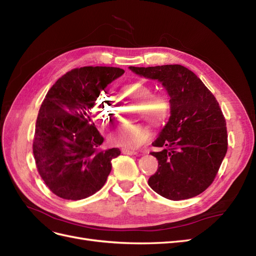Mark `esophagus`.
<instances>
[{
	"label": "esophagus",
	"mask_w": 256,
	"mask_h": 256,
	"mask_svg": "<svg viewBox=\"0 0 256 256\" xmlns=\"http://www.w3.org/2000/svg\"><path fill=\"white\" fill-rule=\"evenodd\" d=\"M122 152L125 154H130V156H132V154H138L136 150H127V148H122Z\"/></svg>",
	"instance_id": "esophagus-1"
}]
</instances>
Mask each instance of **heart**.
I'll return each instance as SVG.
<instances>
[{
	"label": "heart",
	"mask_w": 256,
	"mask_h": 256,
	"mask_svg": "<svg viewBox=\"0 0 256 256\" xmlns=\"http://www.w3.org/2000/svg\"><path fill=\"white\" fill-rule=\"evenodd\" d=\"M122 92L134 102H138V115L148 120L152 125L160 127L164 125L171 115V102L164 92H152V88L143 81L128 83L122 88ZM92 112L104 125L113 118L112 100L106 94H100L92 104ZM152 136L148 126L142 122L120 125L109 136L113 145L127 150L138 148Z\"/></svg>",
	"instance_id": "b5f03b06"
}]
</instances>
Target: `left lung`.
I'll return each instance as SVG.
<instances>
[{
    "label": "left lung",
    "instance_id": "8db88e82",
    "mask_svg": "<svg viewBox=\"0 0 256 256\" xmlns=\"http://www.w3.org/2000/svg\"><path fill=\"white\" fill-rule=\"evenodd\" d=\"M166 88L171 116L150 154L158 170L150 187L172 200L198 196L210 186L228 152V130L219 102L198 76L182 65L129 67Z\"/></svg>",
    "mask_w": 256,
    "mask_h": 256
}]
</instances>
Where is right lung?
<instances>
[{
    "instance_id": "add662e5",
    "label": "right lung",
    "mask_w": 256,
    "mask_h": 256,
    "mask_svg": "<svg viewBox=\"0 0 256 256\" xmlns=\"http://www.w3.org/2000/svg\"><path fill=\"white\" fill-rule=\"evenodd\" d=\"M124 72L118 67L74 68L49 90L38 112L33 154L38 173L56 196L86 198L106 184L120 150L100 148L104 136L92 108L100 90Z\"/></svg>"
}]
</instances>
